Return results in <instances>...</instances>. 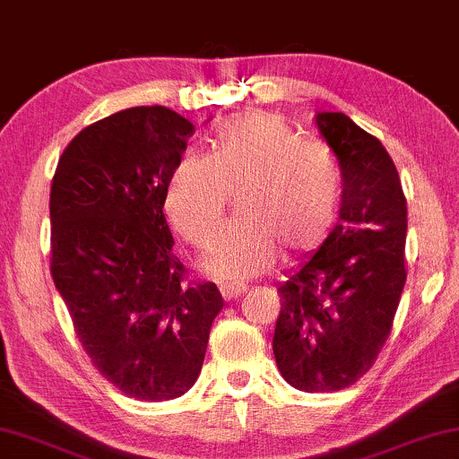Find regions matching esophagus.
Masks as SVG:
<instances>
[{
	"mask_svg": "<svg viewBox=\"0 0 459 459\" xmlns=\"http://www.w3.org/2000/svg\"><path fill=\"white\" fill-rule=\"evenodd\" d=\"M246 290H247V287L243 285V283H224V285H220V291H222L224 300H235V298H239Z\"/></svg>",
	"mask_w": 459,
	"mask_h": 459,
	"instance_id": "34e87169",
	"label": "esophagus"
}]
</instances>
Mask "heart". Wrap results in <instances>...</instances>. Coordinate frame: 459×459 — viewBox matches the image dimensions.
Returning a JSON list of instances; mask_svg holds the SVG:
<instances>
[{
    "instance_id": "heart-1",
    "label": "heart",
    "mask_w": 459,
    "mask_h": 459,
    "mask_svg": "<svg viewBox=\"0 0 459 459\" xmlns=\"http://www.w3.org/2000/svg\"><path fill=\"white\" fill-rule=\"evenodd\" d=\"M235 195L237 218L204 262L224 283L258 277L277 260L300 258L332 235L342 207V174L327 146L307 143L274 113L230 115L213 130L210 155H182L166 186L174 229L205 247Z\"/></svg>"
}]
</instances>
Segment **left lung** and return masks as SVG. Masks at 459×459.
I'll return each mask as SVG.
<instances>
[{"label":"left lung","instance_id":"8db88e82","mask_svg":"<svg viewBox=\"0 0 459 459\" xmlns=\"http://www.w3.org/2000/svg\"><path fill=\"white\" fill-rule=\"evenodd\" d=\"M315 126L338 159L340 224L279 285L273 352L293 388L333 393L369 371L393 327L407 279V201L380 140L344 113H316Z\"/></svg>","mask_w":459,"mask_h":459}]
</instances>
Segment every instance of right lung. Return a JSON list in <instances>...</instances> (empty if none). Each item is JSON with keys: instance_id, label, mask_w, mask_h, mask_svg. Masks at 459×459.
<instances>
[{"instance_id": "obj_1", "label": "right lung", "mask_w": 459, "mask_h": 459, "mask_svg": "<svg viewBox=\"0 0 459 459\" xmlns=\"http://www.w3.org/2000/svg\"><path fill=\"white\" fill-rule=\"evenodd\" d=\"M193 132L166 107L126 108L79 132L52 180L54 285L96 369L138 401L193 386L224 304L213 283H186L163 216Z\"/></svg>"}]
</instances>
